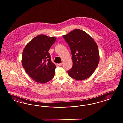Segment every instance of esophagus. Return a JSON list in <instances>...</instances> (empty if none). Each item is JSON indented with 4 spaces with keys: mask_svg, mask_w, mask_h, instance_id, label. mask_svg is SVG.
I'll use <instances>...</instances> for the list:
<instances>
[{
    "mask_svg": "<svg viewBox=\"0 0 123 123\" xmlns=\"http://www.w3.org/2000/svg\"><path fill=\"white\" fill-rule=\"evenodd\" d=\"M63 64V63H59L58 64V65L59 66H61V65H62Z\"/></svg>",
    "mask_w": 123,
    "mask_h": 123,
    "instance_id": "obj_1",
    "label": "esophagus"
}]
</instances>
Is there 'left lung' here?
<instances>
[{
	"label": "left lung",
	"instance_id": "left-lung-1",
	"mask_svg": "<svg viewBox=\"0 0 123 123\" xmlns=\"http://www.w3.org/2000/svg\"><path fill=\"white\" fill-rule=\"evenodd\" d=\"M71 49L73 66L67 71L72 78L82 80L88 78L96 69L99 62L97 45L88 34L75 29L63 35Z\"/></svg>",
	"mask_w": 123,
	"mask_h": 123
}]
</instances>
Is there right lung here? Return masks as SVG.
Wrapping results in <instances>:
<instances>
[{
    "label": "right lung",
    "mask_w": 123,
    "mask_h": 123,
    "mask_svg": "<svg viewBox=\"0 0 123 123\" xmlns=\"http://www.w3.org/2000/svg\"><path fill=\"white\" fill-rule=\"evenodd\" d=\"M56 38L38 35L27 44L22 52V66L27 74L36 82L46 83L54 78L56 66L49 50Z\"/></svg>",
    "instance_id": "right-lung-1"
}]
</instances>
